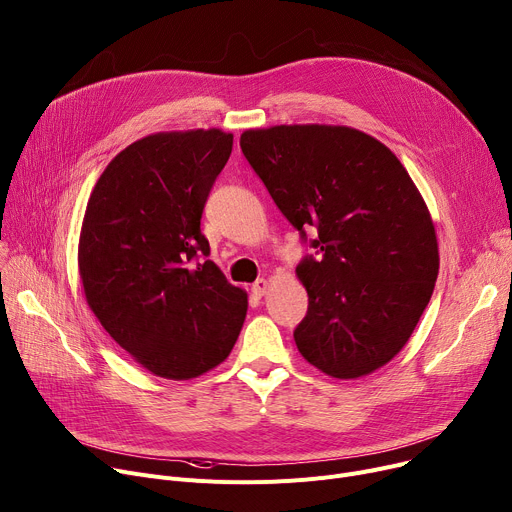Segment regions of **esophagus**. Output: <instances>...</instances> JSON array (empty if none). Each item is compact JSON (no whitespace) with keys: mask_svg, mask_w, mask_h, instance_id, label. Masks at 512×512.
I'll return each mask as SVG.
<instances>
[{"mask_svg":"<svg viewBox=\"0 0 512 512\" xmlns=\"http://www.w3.org/2000/svg\"><path fill=\"white\" fill-rule=\"evenodd\" d=\"M267 286H269V284H267V280H263V278H261V280H257V282L251 286V292H253L255 296H263V294L267 292Z\"/></svg>","mask_w":512,"mask_h":512,"instance_id":"esophagus-1","label":"esophagus"}]
</instances>
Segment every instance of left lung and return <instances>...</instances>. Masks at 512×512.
Here are the masks:
<instances>
[{
    "mask_svg": "<svg viewBox=\"0 0 512 512\" xmlns=\"http://www.w3.org/2000/svg\"><path fill=\"white\" fill-rule=\"evenodd\" d=\"M241 150L315 249L296 267L309 292L294 329L300 354L335 379L381 368L410 339L438 276L434 226L407 170L350 127L249 129Z\"/></svg>",
    "mask_w": 512,
    "mask_h": 512,
    "instance_id": "1",
    "label": "left lung"
}]
</instances>
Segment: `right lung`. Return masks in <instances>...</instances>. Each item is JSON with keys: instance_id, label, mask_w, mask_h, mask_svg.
<instances>
[{"instance_id": "right-lung-1", "label": "right lung", "mask_w": 512, "mask_h": 512, "mask_svg": "<svg viewBox=\"0 0 512 512\" xmlns=\"http://www.w3.org/2000/svg\"><path fill=\"white\" fill-rule=\"evenodd\" d=\"M232 152L220 129L154 133L100 175L82 222L80 278L100 325L144 368L193 379L224 362L247 294L208 259L201 214Z\"/></svg>"}]
</instances>
